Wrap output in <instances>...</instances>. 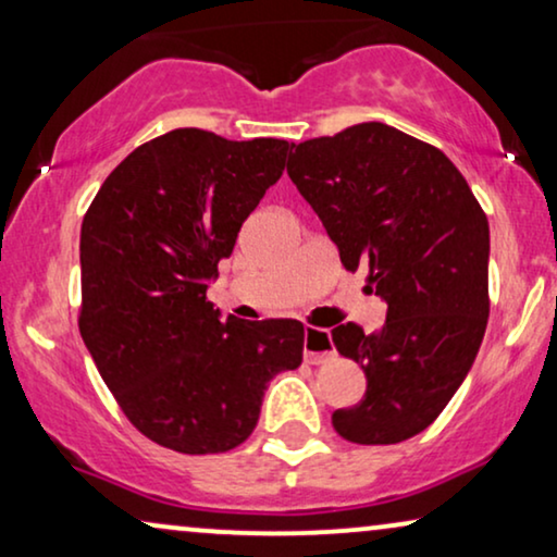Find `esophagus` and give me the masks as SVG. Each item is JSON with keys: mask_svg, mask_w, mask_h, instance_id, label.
<instances>
[{"mask_svg": "<svg viewBox=\"0 0 557 557\" xmlns=\"http://www.w3.org/2000/svg\"><path fill=\"white\" fill-rule=\"evenodd\" d=\"M337 355V349L332 345L330 332L317 330V326H307L304 330V360L311 364H322Z\"/></svg>", "mask_w": 557, "mask_h": 557, "instance_id": "esophagus-1", "label": "esophagus"}]
</instances>
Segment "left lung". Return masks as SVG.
<instances>
[{
	"mask_svg": "<svg viewBox=\"0 0 557 557\" xmlns=\"http://www.w3.org/2000/svg\"><path fill=\"white\" fill-rule=\"evenodd\" d=\"M288 177L387 304L380 330H332L362 364L364 398L332 413L352 444H400L436 421L482 345L490 317V223L444 151L370 121L292 144Z\"/></svg>",
	"mask_w": 557,
	"mask_h": 557,
	"instance_id": "left-lung-1",
	"label": "left lung"
}]
</instances>
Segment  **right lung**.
<instances>
[{
  "label": "right lung",
  "instance_id": "1",
  "mask_svg": "<svg viewBox=\"0 0 557 557\" xmlns=\"http://www.w3.org/2000/svg\"><path fill=\"white\" fill-rule=\"evenodd\" d=\"M286 151L174 128L136 147L83 218L81 337L134 429L172 451L240 446L269 380L301 364V322H220L208 301Z\"/></svg>",
  "mask_w": 557,
  "mask_h": 557
}]
</instances>
